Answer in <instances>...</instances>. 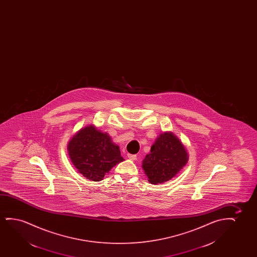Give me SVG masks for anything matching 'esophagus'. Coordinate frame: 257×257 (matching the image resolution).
Here are the masks:
<instances>
[{
  "label": "esophagus",
  "instance_id": "34e87169",
  "mask_svg": "<svg viewBox=\"0 0 257 257\" xmlns=\"http://www.w3.org/2000/svg\"><path fill=\"white\" fill-rule=\"evenodd\" d=\"M127 157H128V159L132 160V161H135V160H137V156L135 155H130V154H128V155H127Z\"/></svg>",
  "mask_w": 257,
  "mask_h": 257
}]
</instances>
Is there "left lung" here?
Listing matches in <instances>:
<instances>
[{"instance_id":"left-lung-1","label":"left lung","mask_w":257,"mask_h":257,"mask_svg":"<svg viewBox=\"0 0 257 257\" xmlns=\"http://www.w3.org/2000/svg\"><path fill=\"white\" fill-rule=\"evenodd\" d=\"M189 155L179 139L171 132L160 134L151 153L146 156L142 168L149 183L159 184L176 176L186 165Z\"/></svg>"}]
</instances>
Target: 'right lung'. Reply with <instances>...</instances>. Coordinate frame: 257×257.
Masks as SVG:
<instances>
[{
	"instance_id": "obj_1",
	"label": "right lung",
	"mask_w": 257,
	"mask_h": 257,
	"mask_svg": "<svg viewBox=\"0 0 257 257\" xmlns=\"http://www.w3.org/2000/svg\"><path fill=\"white\" fill-rule=\"evenodd\" d=\"M74 167L87 179L99 182L114 166L123 162L119 147L95 125L82 128L67 145Z\"/></svg>"
}]
</instances>
